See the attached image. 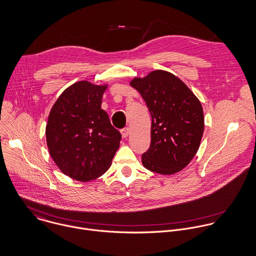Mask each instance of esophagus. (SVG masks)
Instances as JSON below:
<instances>
[{
  "mask_svg": "<svg viewBox=\"0 0 256 256\" xmlns=\"http://www.w3.org/2000/svg\"><path fill=\"white\" fill-rule=\"evenodd\" d=\"M120 134L122 136V138H128V134H130V128H124L120 130Z\"/></svg>",
  "mask_w": 256,
  "mask_h": 256,
  "instance_id": "esophagus-1",
  "label": "esophagus"
}]
</instances>
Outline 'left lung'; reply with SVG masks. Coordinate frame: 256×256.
Instances as JSON below:
<instances>
[{"label": "left lung", "instance_id": "obj_1", "mask_svg": "<svg viewBox=\"0 0 256 256\" xmlns=\"http://www.w3.org/2000/svg\"><path fill=\"white\" fill-rule=\"evenodd\" d=\"M130 85L140 93L152 118L150 146L142 157L144 166L163 175L182 170L197 154L203 136L201 102L178 77L163 70L134 78Z\"/></svg>", "mask_w": 256, "mask_h": 256}]
</instances>
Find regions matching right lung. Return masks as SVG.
Wrapping results in <instances>:
<instances>
[{
    "instance_id": "1",
    "label": "right lung",
    "mask_w": 256,
    "mask_h": 256,
    "mask_svg": "<svg viewBox=\"0 0 256 256\" xmlns=\"http://www.w3.org/2000/svg\"><path fill=\"white\" fill-rule=\"evenodd\" d=\"M106 85L80 81L53 104L46 130L50 156L67 176L82 182L96 179L110 166L122 134L101 108Z\"/></svg>"
}]
</instances>
